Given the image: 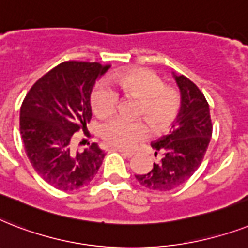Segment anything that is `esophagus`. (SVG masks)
<instances>
[{
    "mask_svg": "<svg viewBox=\"0 0 248 248\" xmlns=\"http://www.w3.org/2000/svg\"><path fill=\"white\" fill-rule=\"evenodd\" d=\"M118 151L122 154L123 156H125V157H133L136 155V152L134 151H126V150H122V148H118Z\"/></svg>",
    "mask_w": 248,
    "mask_h": 248,
    "instance_id": "esophagus-1",
    "label": "esophagus"
}]
</instances>
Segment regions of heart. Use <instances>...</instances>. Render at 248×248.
I'll list each match as a JSON object with an SVG mask.
<instances>
[{"mask_svg": "<svg viewBox=\"0 0 248 248\" xmlns=\"http://www.w3.org/2000/svg\"><path fill=\"white\" fill-rule=\"evenodd\" d=\"M112 86L126 97L140 100L137 116H143L156 132L169 129L177 120L182 98L175 88L165 86L164 79L148 68H130L111 75ZM91 106L98 118L112 115L118 106V93L105 83H100L91 93ZM147 134L143 120L114 118L101 128V137L118 148H129Z\"/></svg>", "mask_w": 248, "mask_h": 248, "instance_id": "1", "label": "heart"}]
</instances>
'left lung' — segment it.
<instances>
[{"label":"left lung","mask_w":248,"mask_h":248,"mask_svg":"<svg viewBox=\"0 0 248 248\" xmlns=\"http://www.w3.org/2000/svg\"><path fill=\"white\" fill-rule=\"evenodd\" d=\"M182 96V108L177 118L178 126L157 142L151 143L155 156L151 171L136 175L147 189L166 192L184 184L201 165L213 136L209 104L195 83L184 75H174Z\"/></svg>","instance_id":"1"}]
</instances>
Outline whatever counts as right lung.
<instances>
[{
	"mask_svg": "<svg viewBox=\"0 0 248 248\" xmlns=\"http://www.w3.org/2000/svg\"><path fill=\"white\" fill-rule=\"evenodd\" d=\"M108 65L64 61L31 86L20 108V134L25 154L43 180L60 191L86 187L105 157L97 143L73 150L74 133L92 118L91 92Z\"/></svg>",
	"mask_w": 248,
	"mask_h": 248,
	"instance_id": "add662e5",
	"label": "right lung"
}]
</instances>
